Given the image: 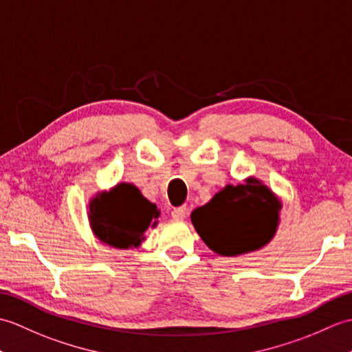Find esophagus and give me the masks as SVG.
<instances>
[{"instance_id":"34e87169","label":"esophagus","mask_w":352,"mask_h":352,"mask_svg":"<svg viewBox=\"0 0 352 352\" xmlns=\"http://www.w3.org/2000/svg\"><path fill=\"white\" fill-rule=\"evenodd\" d=\"M171 217H173L175 220H184V218L186 217V206L175 208L173 210H171Z\"/></svg>"}]
</instances>
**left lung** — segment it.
<instances>
[{"mask_svg": "<svg viewBox=\"0 0 352 352\" xmlns=\"http://www.w3.org/2000/svg\"><path fill=\"white\" fill-rule=\"evenodd\" d=\"M282 201L259 179L228 185L212 200L192 210L191 221L203 242L221 256H238L274 238Z\"/></svg>", "mask_w": 352, "mask_h": 352, "instance_id": "8db88e82", "label": "left lung"}]
</instances>
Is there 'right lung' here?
<instances>
[{"instance_id": "add662e5", "label": "right lung", "mask_w": 352, "mask_h": 352, "mask_svg": "<svg viewBox=\"0 0 352 352\" xmlns=\"http://www.w3.org/2000/svg\"><path fill=\"white\" fill-rule=\"evenodd\" d=\"M160 210L132 184H117L89 203L90 228L99 241L114 248L142 244L149 226L158 224Z\"/></svg>"}]
</instances>
